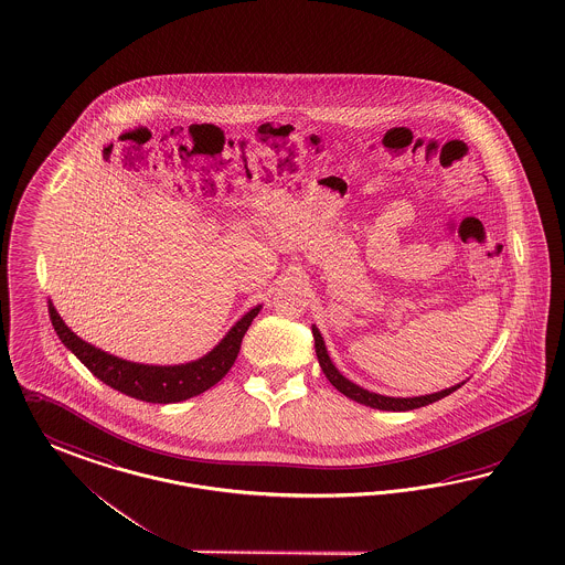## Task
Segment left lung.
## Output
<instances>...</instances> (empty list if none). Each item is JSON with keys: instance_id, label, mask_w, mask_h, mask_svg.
Instances as JSON below:
<instances>
[{"instance_id": "obj_1", "label": "left lung", "mask_w": 565, "mask_h": 565, "mask_svg": "<svg viewBox=\"0 0 565 565\" xmlns=\"http://www.w3.org/2000/svg\"><path fill=\"white\" fill-rule=\"evenodd\" d=\"M311 332H313V341H316L318 362H320V367H322V372L327 374L330 384H332L337 391H341L349 399L358 401V403L367 405V407L383 409V412H409V409H418V407H424V405H428V403H435V401L451 395L454 391H457V388L463 384H456V386L445 388V391H440V393L422 395V397H384V395H379V393H370V391H365L362 386L347 381L345 376L334 367L332 360L328 358L327 345H324V339H322L320 330L316 327H311Z\"/></svg>"}]
</instances>
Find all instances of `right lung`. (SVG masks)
I'll use <instances>...</instances> for the list:
<instances>
[{
    "label": "right lung",
    "mask_w": 565,
    "mask_h": 565,
    "mask_svg": "<svg viewBox=\"0 0 565 565\" xmlns=\"http://www.w3.org/2000/svg\"><path fill=\"white\" fill-rule=\"evenodd\" d=\"M47 310L60 341L68 347L102 383L125 393L128 397L147 403H179L200 395L224 379V374L235 364L241 341L247 328L252 327L257 311L262 310V306L247 311L207 355H203L198 362L181 365L135 364L114 358L106 351L78 339L73 330L64 324L52 301Z\"/></svg>",
    "instance_id": "add662e5"
}]
</instances>
